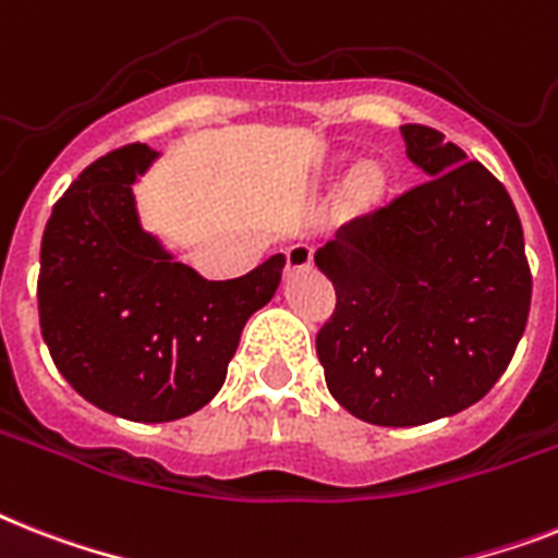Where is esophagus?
<instances>
[{
  "instance_id": "obj_1",
  "label": "esophagus",
  "mask_w": 558,
  "mask_h": 558,
  "mask_svg": "<svg viewBox=\"0 0 558 558\" xmlns=\"http://www.w3.org/2000/svg\"><path fill=\"white\" fill-rule=\"evenodd\" d=\"M312 266V248L306 243H294V246L287 248V269L289 271H301Z\"/></svg>"
}]
</instances>
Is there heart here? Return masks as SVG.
I'll return each mask as SVG.
<instances>
[{
	"label": "heart",
	"mask_w": 558,
	"mask_h": 558,
	"mask_svg": "<svg viewBox=\"0 0 558 558\" xmlns=\"http://www.w3.org/2000/svg\"><path fill=\"white\" fill-rule=\"evenodd\" d=\"M381 189H384V171L378 169V162L373 160L355 162L341 185L343 208H350V211L366 208L369 203L378 201Z\"/></svg>",
	"instance_id": "1"
}]
</instances>
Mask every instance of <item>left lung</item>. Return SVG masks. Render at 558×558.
Instances as JSON below:
<instances>
[{
	"label": "left lung",
	"mask_w": 558,
	"mask_h": 558,
	"mask_svg": "<svg viewBox=\"0 0 558 558\" xmlns=\"http://www.w3.org/2000/svg\"><path fill=\"white\" fill-rule=\"evenodd\" d=\"M424 183L315 252L338 303L320 326L326 387L378 427H418L482 401L527 326L522 220L505 185L427 125H401Z\"/></svg>",
	"instance_id": "1"
}]
</instances>
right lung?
I'll use <instances>...</instances> for the list:
<instances>
[{"mask_svg": "<svg viewBox=\"0 0 558 558\" xmlns=\"http://www.w3.org/2000/svg\"><path fill=\"white\" fill-rule=\"evenodd\" d=\"M160 151L99 157L57 201L39 252V326L71 387L117 418L160 424L220 392L246 320L278 292L287 257L206 280L143 229L134 183Z\"/></svg>", "mask_w": 558, "mask_h": 558, "instance_id": "1", "label": "right lung"}]
</instances>
